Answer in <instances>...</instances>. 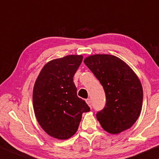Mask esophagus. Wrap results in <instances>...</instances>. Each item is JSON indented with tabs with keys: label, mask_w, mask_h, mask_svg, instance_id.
Instances as JSON below:
<instances>
[{
	"label": "esophagus",
	"mask_w": 159,
	"mask_h": 159,
	"mask_svg": "<svg viewBox=\"0 0 159 159\" xmlns=\"http://www.w3.org/2000/svg\"><path fill=\"white\" fill-rule=\"evenodd\" d=\"M86 103L88 104V106H90V107H92V101H91V100L90 98H88L85 100Z\"/></svg>",
	"instance_id": "esophagus-1"
}]
</instances>
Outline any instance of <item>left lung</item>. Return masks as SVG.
<instances>
[{
  "instance_id": "1",
  "label": "left lung",
  "mask_w": 159,
  "mask_h": 159,
  "mask_svg": "<svg viewBox=\"0 0 159 159\" xmlns=\"http://www.w3.org/2000/svg\"><path fill=\"white\" fill-rule=\"evenodd\" d=\"M84 63L105 91V107L96 114L104 130L119 134L135 123L141 112L143 87L132 69L120 58L107 54L87 57Z\"/></svg>"
}]
</instances>
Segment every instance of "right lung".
<instances>
[{
  "instance_id": "1",
  "label": "right lung",
  "mask_w": 159,
  "mask_h": 159,
  "mask_svg": "<svg viewBox=\"0 0 159 159\" xmlns=\"http://www.w3.org/2000/svg\"><path fill=\"white\" fill-rule=\"evenodd\" d=\"M81 55L52 60L43 66L34 85L32 101L39 125L50 136L66 140L77 131L82 115L90 108L77 95L73 77Z\"/></svg>"
}]
</instances>
